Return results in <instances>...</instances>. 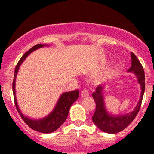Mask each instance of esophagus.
Masks as SVG:
<instances>
[{
    "label": "esophagus",
    "mask_w": 154,
    "mask_h": 154,
    "mask_svg": "<svg viewBox=\"0 0 154 154\" xmlns=\"http://www.w3.org/2000/svg\"><path fill=\"white\" fill-rule=\"evenodd\" d=\"M80 94H81L82 97H86V96L89 95V93H88V90L83 89V91H81V93H80Z\"/></svg>",
    "instance_id": "34e87169"
}]
</instances>
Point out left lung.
Returning <instances> with one entry per match:
<instances>
[{
	"label": "left lung",
	"instance_id": "1",
	"mask_svg": "<svg viewBox=\"0 0 154 154\" xmlns=\"http://www.w3.org/2000/svg\"><path fill=\"white\" fill-rule=\"evenodd\" d=\"M131 60V67L127 70V71L133 73L136 75L138 83L140 85L141 90H142L139 102L133 111L122 115H114L112 112H109L105 104L104 94H103L104 85H99L96 88L95 91L92 93V97L96 103V109L92 116V122L100 130L105 133H117L125 130L134 120L140 109L144 93V88H145L144 71L139 60L132 52Z\"/></svg>",
	"mask_w": 154,
	"mask_h": 154
}]
</instances>
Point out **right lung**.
<instances>
[{
    "mask_svg": "<svg viewBox=\"0 0 154 154\" xmlns=\"http://www.w3.org/2000/svg\"><path fill=\"white\" fill-rule=\"evenodd\" d=\"M44 46H48V45L38 44L36 45L33 46L27 52H26L21 57V58L20 59L15 69L13 83H12V91H13L15 107H16L17 111L18 112V113L21 116V119L24 120V122L30 128L35 130V131L40 132V133H51L56 131L60 126L64 123L65 121L66 120L68 112H69L70 107L78 99V90L77 89L74 90V91L63 93L60 95V98H59L58 101H57V104H56L54 109L52 110V112H50L45 117L38 119H31V118L27 117V116H26L25 115L21 112V111L19 109V106L18 105V102H17L16 92H15V80H16L17 74L18 72L19 67L31 53L33 52L35 50L38 49V48H43Z\"/></svg>",
    "mask_w": 154,
    "mask_h": 154,
    "instance_id": "1",
    "label": "right lung"
}]
</instances>
